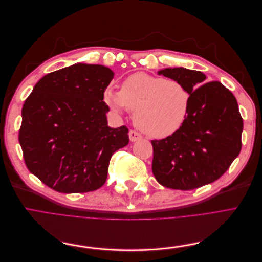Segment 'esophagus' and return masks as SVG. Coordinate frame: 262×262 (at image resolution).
I'll use <instances>...</instances> for the list:
<instances>
[{
  "instance_id": "obj_1",
  "label": "esophagus",
  "mask_w": 262,
  "mask_h": 262,
  "mask_svg": "<svg viewBox=\"0 0 262 262\" xmlns=\"http://www.w3.org/2000/svg\"><path fill=\"white\" fill-rule=\"evenodd\" d=\"M129 139H130V141L131 142H136V141H140L141 139H142V135L139 133V132H136V131H134V130H131L130 132H129Z\"/></svg>"
}]
</instances>
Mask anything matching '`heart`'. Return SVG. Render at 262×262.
Returning a JSON list of instances; mask_svg holds the SVG:
<instances>
[{"label":"heart","mask_w":262,"mask_h":262,"mask_svg":"<svg viewBox=\"0 0 262 262\" xmlns=\"http://www.w3.org/2000/svg\"><path fill=\"white\" fill-rule=\"evenodd\" d=\"M104 102L116 113L133 112L135 126L149 138L165 139L183 126L191 94L179 81L136 72L122 82L120 91L107 87Z\"/></svg>","instance_id":"obj_1"}]
</instances>
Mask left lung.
<instances>
[{"label": "left lung", "mask_w": 262, "mask_h": 262, "mask_svg": "<svg viewBox=\"0 0 262 262\" xmlns=\"http://www.w3.org/2000/svg\"><path fill=\"white\" fill-rule=\"evenodd\" d=\"M158 74L181 82L191 94V105L179 131L151 142L155 178L182 191L217 180L241 151L243 119L235 97L221 82L202 85L207 77L201 71L177 67Z\"/></svg>", "instance_id": "left-lung-1"}]
</instances>
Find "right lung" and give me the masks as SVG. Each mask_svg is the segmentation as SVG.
<instances>
[{
	"mask_svg": "<svg viewBox=\"0 0 262 262\" xmlns=\"http://www.w3.org/2000/svg\"><path fill=\"white\" fill-rule=\"evenodd\" d=\"M114 72L77 63L48 73L22 107L19 143L29 170L60 193L105 183L110 160L129 143L128 128L107 126L104 91Z\"/></svg>",
	"mask_w": 262,
	"mask_h": 262,
	"instance_id": "obj_1",
	"label": "right lung"
}]
</instances>
